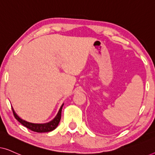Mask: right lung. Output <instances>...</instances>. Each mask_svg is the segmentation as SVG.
I'll return each instance as SVG.
<instances>
[{
  "label": "right lung",
  "instance_id": "right-lung-1",
  "mask_svg": "<svg viewBox=\"0 0 155 155\" xmlns=\"http://www.w3.org/2000/svg\"><path fill=\"white\" fill-rule=\"evenodd\" d=\"M63 106V104L61 107L58 114H57L56 117L54 118V120H52L51 121L48 123H46V124H31V123L25 121V120L21 119V118L17 115L12 108V113H13L15 118L21 124H22L23 126L26 127V128H29V130L35 131V132H37V133H46V132H50V131L54 130V129L58 126L59 122H60L61 120V111H62Z\"/></svg>",
  "mask_w": 155,
  "mask_h": 155
}]
</instances>
